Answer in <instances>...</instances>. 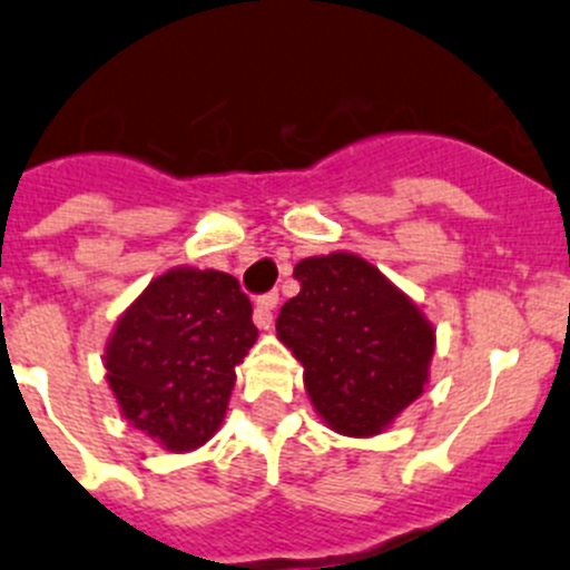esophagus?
Returning a JSON list of instances; mask_svg holds the SVG:
<instances>
[{"instance_id": "1", "label": "esophagus", "mask_w": 570, "mask_h": 570, "mask_svg": "<svg viewBox=\"0 0 570 570\" xmlns=\"http://www.w3.org/2000/svg\"><path fill=\"white\" fill-rule=\"evenodd\" d=\"M275 306H278V295H275V292H269V295H261L258 301H255V312H253L255 326H258V328L273 326Z\"/></svg>"}]
</instances>
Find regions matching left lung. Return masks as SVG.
Here are the masks:
<instances>
[{
  "label": "left lung",
  "mask_w": 570,
  "mask_h": 570,
  "mask_svg": "<svg viewBox=\"0 0 570 570\" xmlns=\"http://www.w3.org/2000/svg\"><path fill=\"white\" fill-rule=\"evenodd\" d=\"M295 278L301 292L275 328L303 365L312 407L334 433L380 435L424 393L433 323L357 253L303 258Z\"/></svg>",
  "instance_id": "obj_1"
}]
</instances>
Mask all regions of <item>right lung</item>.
I'll return each instance as SVG.
<instances>
[{
    "instance_id": "obj_1",
    "label": "right lung",
    "mask_w": 570,
    "mask_h": 570,
    "mask_svg": "<svg viewBox=\"0 0 570 570\" xmlns=\"http://www.w3.org/2000/svg\"><path fill=\"white\" fill-rule=\"evenodd\" d=\"M255 340L253 303L233 275L174 267L117 317L106 382L131 428L168 453H190L219 430Z\"/></svg>"
}]
</instances>
